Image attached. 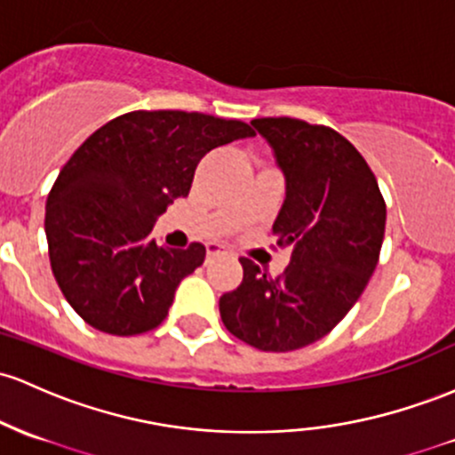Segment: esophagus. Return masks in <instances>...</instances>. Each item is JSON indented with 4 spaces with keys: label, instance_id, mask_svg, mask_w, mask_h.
Masks as SVG:
<instances>
[{
    "label": "esophagus",
    "instance_id": "1",
    "mask_svg": "<svg viewBox=\"0 0 455 455\" xmlns=\"http://www.w3.org/2000/svg\"><path fill=\"white\" fill-rule=\"evenodd\" d=\"M222 254H227L222 246H216V243H209L207 246V261H212V259L216 257H222Z\"/></svg>",
    "mask_w": 455,
    "mask_h": 455
}]
</instances>
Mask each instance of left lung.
Masks as SVG:
<instances>
[{"mask_svg": "<svg viewBox=\"0 0 455 455\" xmlns=\"http://www.w3.org/2000/svg\"><path fill=\"white\" fill-rule=\"evenodd\" d=\"M287 179L274 222L291 246L281 276L242 257L243 281L220 298V317L239 341L291 352L319 341L347 315L380 259L387 203L361 153L334 129L300 118H254Z\"/></svg>", "mask_w": 455, "mask_h": 455, "instance_id": "obj_1", "label": "left lung"}]
</instances>
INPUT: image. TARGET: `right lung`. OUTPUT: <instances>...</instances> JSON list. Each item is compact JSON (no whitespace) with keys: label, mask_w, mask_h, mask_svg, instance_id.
<instances>
[{"label":"right lung","mask_w":455,"mask_h":455,"mask_svg":"<svg viewBox=\"0 0 455 455\" xmlns=\"http://www.w3.org/2000/svg\"><path fill=\"white\" fill-rule=\"evenodd\" d=\"M254 136L242 121L181 109H136L103 124L60 171L44 207L58 287L97 331L133 337L168 315L174 289L204 246L166 251L148 237L172 198L188 196L198 162Z\"/></svg>","instance_id":"right-lung-1"}]
</instances>
